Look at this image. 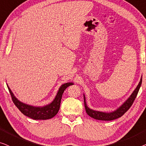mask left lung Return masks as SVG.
<instances>
[{"instance_id": "obj_1", "label": "left lung", "mask_w": 146, "mask_h": 146, "mask_svg": "<svg viewBox=\"0 0 146 146\" xmlns=\"http://www.w3.org/2000/svg\"><path fill=\"white\" fill-rule=\"evenodd\" d=\"M141 82H142V78H141L140 81L138 84V85L137 86L136 89L134 90V91L133 92L132 94H131V96L128 98V99L120 106V108H118V109L112 112H110V113H106V112H102L99 111H95L90 108L87 106L85 102V98L84 96V104H85V108L86 112L89 116H91V118H93L96 120H105V121H110V120H113L115 119H117L120 118L124 115V113L128 111V110L132 106L133 102H134L135 98H136L137 94L138 93L139 89L141 87Z\"/></svg>"}]
</instances>
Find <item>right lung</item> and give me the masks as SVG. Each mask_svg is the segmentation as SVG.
<instances>
[{
    "label": "right lung",
    "mask_w": 146,
    "mask_h": 146,
    "mask_svg": "<svg viewBox=\"0 0 146 146\" xmlns=\"http://www.w3.org/2000/svg\"><path fill=\"white\" fill-rule=\"evenodd\" d=\"M71 85H73L72 83H67L61 85L53 101L51 104L43 107H36L22 103L14 96L11 89L8 86L7 87L14 104L22 114L34 120H47L53 118L58 112L63 92Z\"/></svg>",
    "instance_id": "right-lung-1"
}]
</instances>
